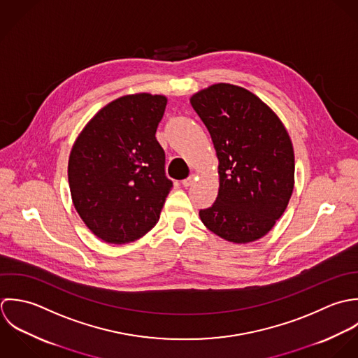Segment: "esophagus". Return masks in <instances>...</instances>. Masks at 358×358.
Wrapping results in <instances>:
<instances>
[{"label": "esophagus", "mask_w": 358, "mask_h": 358, "mask_svg": "<svg viewBox=\"0 0 358 358\" xmlns=\"http://www.w3.org/2000/svg\"><path fill=\"white\" fill-rule=\"evenodd\" d=\"M195 180H196V176L192 174V176H189L188 178H185V180L182 181V185H184V187H191V185L195 182Z\"/></svg>", "instance_id": "obj_1"}]
</instances>
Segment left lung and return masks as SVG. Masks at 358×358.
Returning <instances> with one entry per match:
<instances>
[{"mask_svg": "<svg viewBox=\"0 0 358 358\" xmlns=\"http://www.w3.org/2000/svg\"><path fill=\"white\" fill-rule=\"evenodd\" d=\"M218 159L215 202L199 212L220 238L249 243L284 215L294 185V153L280 117L253 92L227 83L191 96Z\"/></svg>", "mask_w": 358, "mask_h": 358, "instance_id": "1", "label": "left lung"}]
</instances>
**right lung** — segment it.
Wrapping results in <instances>:
<instances>
[{
	"mask_svg": "<svg viewBox=\"0 0 358 358\" xmlns=\"http://www.w3.org/2000/svg\"><path fill=\"white\" fill-rule=\"evenodd\" d=\"M167 98L134 94L103 106L73 145L68 178L73 205L106 243H129L159 220L173 182L155 134Z\"/></svg>",
	"mask_w": 358,
	"mask_h": 358,
	"instance_id": "obj_1",
	"label": "right lung"
}]
</instances>
